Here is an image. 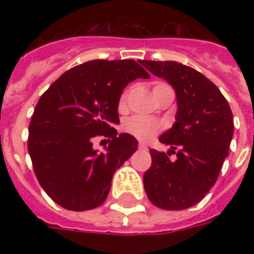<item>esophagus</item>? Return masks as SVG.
I'll return each mask as SVG.
<instances>
[{
	"label": "esophagus",
	"mask_w": 254,
	"mask_h": 254,
	"mask_svg": "<svg viewBox=\"0 0 254 254\" xmlns=\"http://www.w3.org/2000/svg\"><path fill=\"white\" fill-rule=\"evenodd\" d=\"M138 147H139V149H141V150H146V149H147V146L143 142H139L138 143Z\"/></svg>",
	"instance_id": "1"
}]
</instances>
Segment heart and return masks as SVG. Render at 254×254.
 <instances>
[{
    "mask_svg": "<svg viewBox=\"0 0 254 254\" xmlns=\"http://www.w3.org/2000/svg\"><path fill=\"white\" fill-rule=\"evenodd\" d=\"M125 100H127V93H124V95L121 96V101H120V104L124 105V104H125ZM124 130L133 135V137H135V138L149 139L161 130V125H159V123H157L155 120L149 119L146 116L135 115L129 117V119L124 123Z\"/></svg>",
    "mask_w": 254,
    "mask_h": 254,
    "instance_id": "obj_1",
    "label": "heart"
}]
</instances>
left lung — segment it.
Listing matches in <instances>:
<instances>
[{
	"label": "left lung",
	"mask_w": 254,
	"mask_h": 254,
	"mask_svg": "<svg viewBox=\"0 0 254 254\" xmlns=\"http://www.w3.org/2000/svg\"><path fill=\"white\" fill-rule=\"evenodd\" d=\"M153 75L173 85L177 117L159 141L170 150L151 149L143 174L149 200L169 211L192 207L215 185L233 137V116L219 88L204 75L178 62L142 61ZM176 154L175 160L169 155Z\"/></svg>",
	"instance_id": "obj_1"
}]
</instances>
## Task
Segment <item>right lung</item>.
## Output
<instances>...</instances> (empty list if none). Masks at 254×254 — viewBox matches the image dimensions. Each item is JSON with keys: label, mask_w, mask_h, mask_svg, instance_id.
<instances>
[{"label": "right lung", "mask_w": 254, "mask_h": 254, "mask_svg": "<svg viewBox=\"0 0 254 254\" xmlns=\"http://www.w3.org/2000/svg\"><path fill=\"white\" fill-rule=\"evenodd\" d=\"M137 77H150L137 62L97 59L68 69L41 96L27 149L39 185L63 208L103 204L115 171L137 150L133 135L113 127L123 89ZM97 135L111 142L103 153L93 149Z\"/></svg>", "instance_id": "add662e5"}]
</instances>
